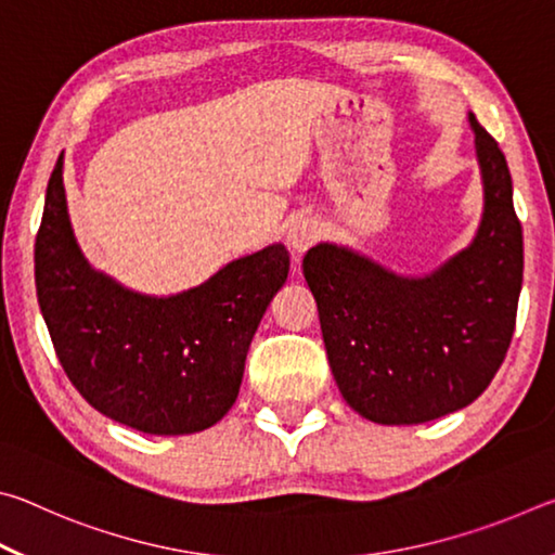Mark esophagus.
Listing matches in <instances>:
<instances>
[{
	"instance_id": "1",
	"label": "esophagus",
	"mask_w": 555,
	"mask_h": 555,
	"mask_svg": "<svg viewBox=\"0 0 555 555\" xmlns=\"http://www.w3.org/2000/svg\"><path fill=\"white\" fill-rule=\"evenodd\" d=\"M318 237H321V228H318L315 220H308V218L291 224L286 234L288 247L294 249V255H304L306 249H311L318 242Z\"/></svg>"
}]
</instances>
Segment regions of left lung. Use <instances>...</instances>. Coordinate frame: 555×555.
<instances>
[{"instance_id": "1", "label": "left lung", "mask_w": 555, "mask_h": 555, "mask_svg": "<svg viewBox=\"0 0 555 555\" xmlns=\"http://www.w3.org/2000/svg\"><path fill=\"white\" fill-rule=\"evenodd\" d=\"M485 181L480 232L436 274L403 279L335 244L304 257L343 399L384 426L426 424L473 403L509 350L524 276L506 158L469 115Z\"/></svg>"}]
</instances>
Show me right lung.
I'll list each match as a JSON object with an SVG mask.
<instances>
[{
  "instance_id": "obj_1",
  "label": "right lung",
  "mask_w": 555,
  "mask_h": 555,
  "mask_svg": "<svg viewBox=\"0 0 555 555\" xmlns=\"http://www.w3.org/2000/svg\"><path fill=\"white\" fill-rule=\"evenodd\" d=\"M288 264L284 244H271L185 294H131L90 269L75 244L63 154L34 249L39 306L73 387L100 413L154 436L195 434L232 409L249 343Z\"/></svg>"
}]
</instances>
